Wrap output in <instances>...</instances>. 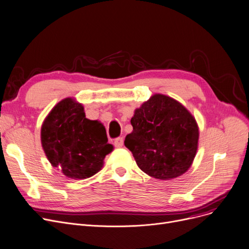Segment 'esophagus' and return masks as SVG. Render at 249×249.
Returning <instances> with one entry per match:
<instances>
[{"label":"esophagus","instance_id":"esophagus-1","mask_svg":"<svg viewBox=\"0 0 249 249\" xmlns=\"http://www.w3.org/2000/svg\"><path fill=\"white\" fill-rule=\"evenodd\" d=\"M123 145H124V139H123L122 137L116 138V139L114 140V146H115V147L121 148V147H123Z\"/></svg>","mask_w":249,"mask_h":249}]
</instances>
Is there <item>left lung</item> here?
I'll use <instances>...</instances> for the list:
<instances>
[{"instance_id":"left-lung-1","label":"left lung","mask_w":249,"mask_h":249,"mask_svg":"<svg viewBox=\"0 0 249 249\" xmlns=\"http://www.w3.org/2000/svg\"><path fill=\"white\" fill-rule=\"evenodd\" d=\"M133 132L124 146L139 168L157 179L183 174L196 156L198 127L195 117L176 100L156 94L136 109Z\"/></svg>"}]
</instances>
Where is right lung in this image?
Here are the masks:
<instances>
[{"label": "right lung", "mask_w": 249, "mask_h": 249, "mask_svg": "<svg viewBox=\"0 0 249 249\" xmlns=\"http://www.w3.org/2000/svg\"><path fill=\"white\" fill-rule=\"evenodd\" d=\"M105 127L85 117L84 107L72 98L58 102L41 127V144L47 159L73 179L98 172L113 146L107 143Z\"/></svg>", "instance_id": "add662e5"}]
</instances>
